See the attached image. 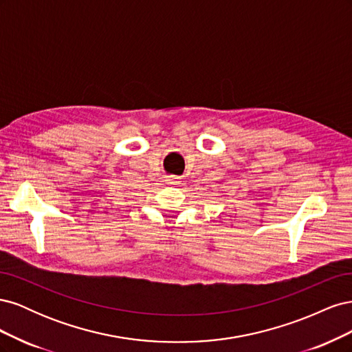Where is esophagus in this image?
<instances>
[{
    "instance_id": "obj_1",
    "label": "esophagus",
    "mask_w": 352,
    "mask_h": 352,
    "mask_svg": "<svg viewBox=\"0 0 352 352\" xmlns=\"http://www.w3.org/2000/svg\"><path fill=\"white\" fill-rule=\"evenodd\" d=\"M180 182H182V180H180L179 177H173V176H172V177L167 179V184H168V185H179Z\"/></svg>"
}]
</instances>
